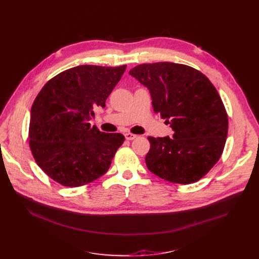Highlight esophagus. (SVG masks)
Masks as SVG:
<instances>
[{
  "mask_svg": "<svg viewBox=\"0 0 259 259\" xmlns=\"http://www.w3.org/2000/svg\"><path fill=\"white\" fill-rule=\"evenodd\" d=\"M125 138H126L127 141H133V140L137 139V135L132 134V133H126L125 134Z\"/></svg>",
  "mask_w": 259,
  "mask_h": 259,
  "instance_id": "esophagus-1",
  "label": "esophagus"
}]
</instances>
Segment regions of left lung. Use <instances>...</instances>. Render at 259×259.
Returning a JSON list of instances; mask_svg holds the SVG:
<instances>
[{"label": "left lung", "mask_w": 259, "mask_h": 259, "mask_svg": "<svg viewBox=\"0 0 259 259\" xmlns=\"http://www.w3.org/2000/svg\"><path fill=\"white\" fill-rule=\"evenodd\" d=\"M129 73L149 89L154 113L173 130V139L148 138L147 168L173 184L199 181L221 158L228 135V114L216 88L184 64H142Z\"/></svg>", "instance_id": "obj_1"}]
</instances>
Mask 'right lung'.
Masks as SVG:
<instances>
[{
    "instance_id": "1",
    "label": "right lung",
    "mask_w": 259,
    "mask_h": 259,
    "mask_svg": "<svg viewBox=\"0 0 259 259\" xmlns=\"http://www.w3.org/2000/svg\"><path fill=\"white\" fill-rule=\"evenodd\" d=\"M126 65H80L49 79L32 104L29 147L37 166L64 187L87 185L104 175L125 141L89 120L118 83Z\"/></svg>"
}]
</instances>
